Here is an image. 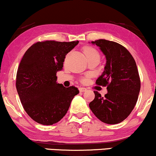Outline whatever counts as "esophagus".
<instances>
[{"label": "esophagus", "instance_id": "1", "mask_svg": "<svg viewBox=\"0 0 156 156\" xmlns=\"http://www.w3.org/2000/svg\"><path fill=\"white\" fill-rule=\"evenodd\" d=\"M86 89L85 87H79V90H80V92H81V93H82V92H85V91L86 90Z\"/></svg>", "mask_w": 156, "mask_h": 156}]
</instances>
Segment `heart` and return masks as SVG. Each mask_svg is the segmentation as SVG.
Returning <instances> with one entry per match:
<instances>
[{
	"label": "heart",
	"mask_w": 156,
	"mask_h": 156,
	"mask_svg": "<svg viewBox=\"0 0 156 156\" xmlns=\"http://www.w3.org/2000/svg\"><path fill=\"white\" fill-rule=\"evenodd\" d=\"M83 52L85 55L87 59L93 58L95 56L99 57V54H98V51L96 49L93 48L92 47H85L83 48Z\"/></svg>",
	"instance_id": "1"
}]
</instances>
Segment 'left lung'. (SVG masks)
<instances>
[{"label":"left lung","instance_id":"left-lung-1","mask_svg":"<svg viewBox=\"0 0 156 156\" xmlns=\"http://www.w3.org/2000/svg\"><path fill=\"white\" fill-rule=\"evenodd\" d=\"M91 43L99 47L106 57L104 71L96 83L107 86L108 92L102 97L94 91L95 98L89 107L101 121L119 123L131 114L138 99L141 82L136 62L128 49L120 44L105 39Z\"/></svg>","mask_w":156,"mask_h":156}]
</instances>
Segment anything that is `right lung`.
<instances>
[{
    "label": "right lung",
    "mask_w": 156,
    "mask_h": 156,
    "mask_svg": "<svg viewBox=\"0 0 156 156\" xmlns=\"http://www.w3.org/2000/svg\"><path fill=\"white\" fill-rule=\"evenodd\" d=\"M76 41H38L25 52L18 67L16 87L23 107L34 121L52 125L65 116L71 101L79 93L74 86L57 82L66 55Z\"/></svg>",
    "instance_id": "1"
}]
</instances>
